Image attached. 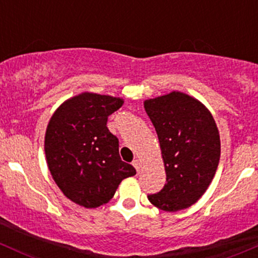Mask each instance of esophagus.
Here are the masks:
<instances>
[{"label":"esophagus","instance_id":"obj_1","mask_svg":"<svg viewBox=\"0 0 258 258\" xmlns=\"http://www.w3.org/2000/svg\"><path fill=\"white\" fill-rule=\"evenodd\" d=\"M132 165L135 166V168H136V170H137V172H140V170H141V166H142L141 161H140V160H135L134 162H132Z\"/></svg>","mask_w":258,"mask_h":258}]
</instances>
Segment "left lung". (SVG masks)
Returning a JSON list of instances; mask_svg holds the SVG:
<instances>
[{"instance_id":"obj_1","label":"left lung","mask_w":258,"mask_h":258,"mask_svg":"<svg viewBox=\"0 0 258 258\" xmlns=\"http://www.w3.org/2000/svg\"><path fill=\"white\" fill-rule=\"evenodd\" d=\"M144 105L157 132L166 171L165 187L148 200L166 212L188 209L215 177L221 156L217 124L204 103L179 91L148 98Z\"/></svg>"}]
</instances>
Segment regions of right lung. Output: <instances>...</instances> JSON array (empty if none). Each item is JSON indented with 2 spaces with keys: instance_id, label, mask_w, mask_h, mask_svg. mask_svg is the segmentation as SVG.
Returning <instances> with one entry per match:
<instances>
[{
  "instance_id": "right-lung-1",
  "label": "right lung",
  "mask_w": 258,
  "mask_h": 258,
  "mask_svg": "<svg viewBox=\"0 0 258 258\" xmlns=\"http://www.w3.org/2000/svg\"><path fill=\"white\" fill-rule=\"evenodd\" d=\"M123 98L82 92L64 101L49 118L45 153L52 178L64 196L85 209L107 204L122 179L136 175L118 153L107 118Z\"/></svg>"
}]
</instances>
